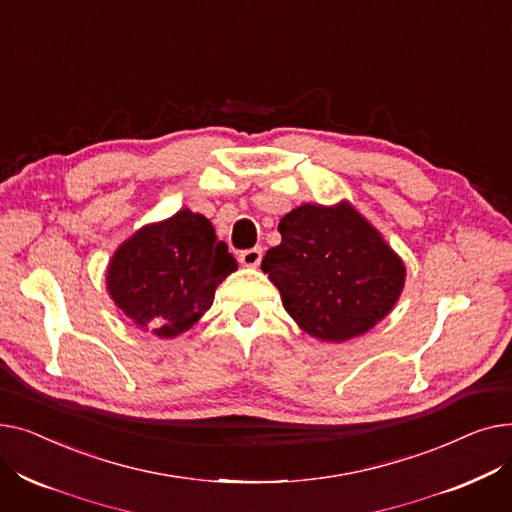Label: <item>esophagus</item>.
I'll return each mask as SVG.
<instances>
[{
    "mask_svg": "<svg viewBox=\"0 0 512 512\" xmlns=\"http://www.w3.org/2000/svg\"><path fill=\"white\" fill-rule=\"evenodd\" d=\"M261 257H263V249H261V247L245 249V251H242V253L238 255L240 263L247 265V267H257V265L261 263Z\"/></svg>",
    "mask_w": 512,
    "mask_h": 512,
    "instance_id": "34e87169",
    "label": "esophagus"
}]
</instances>
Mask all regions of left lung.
Wrapping results in <instances>:
<instances>
[{"label":"left lung","instance_id":"8db88e82","mask_svg":"<svg viewBox=\"0 0 512 512\" xmlns=\"http://www.w3.org/2000/svg\"><path fill=\"white\" fill-rule=\"evenodd\" d=\"M278 230L282 242L265 253L261 270L307 334L328 342L361 336L398 301L405 265L348 203H305Z\"/></svg>","mask_w":512,"mask_h":512}]
</instances>
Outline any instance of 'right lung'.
Segmentation results:
<instances>
[{"mask_svg": "<svg viewBox=\"0 0 512 512\" xmlns=\"http://www.w3.org/2000/svg\"><path fill=\"white\" fill-rule=\"evenodd\" d=\"M234 270L236 259L211 222L180 209L124 242L107 270V290L134 326L172 338L197 324Z\"/></svg>", "mask_w": 512, "mask_h": 512, "instance_id": "add662e5", "label": "right lung"}]
</instances>
